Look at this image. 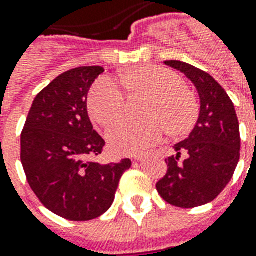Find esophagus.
I'll return each mask as SVG.
<instances>
[{
	"label": "esophagus",
	"instance_id": "obj_1",
	"mask_svg": "<svg viewBox=\"0 0 256 256\" xmlns=\"http://www.w3.org/2000/svg\"><path fill=\"white\" fill-rule=\"evenodd\" d=\"M141 159H142V155H136L134 156V160H141Z\"/></svg>",
	"mask_w": 256,
	"mask_h": 256
}]
</instances>
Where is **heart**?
Masks as SVG:
<instances>
[{"instance_id":"1","label":"heart","mask_w":256,"mask_h":256,"mask_svg":"<svg viewBox=\"0 0 256 256\" xmlns=\"http://www.w3.org/2000/svg\"><path fill=\"white\" fill-rule=\"evenodd\" d=\"M123 86L132 92L150 96L142 122L122 120L108 132L110 148L120 155L146 151L162 140L165 128L170 134L188 132L196 119V104L182 78L166 68L146 65L122 74ZM90 116L102 128L116 122L124 112L126 96L110 78H100L88 92Z\"/></svg>"}]
</instances>
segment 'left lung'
Here are the masks:
<instances>
[{"instance_id": "8db88e82", "label": "left lung", "mask_w": 256, "mask_h": 256, "mask_svg": "<svg viewBox=\"0 0 256 256\" xmlns=\"http://www.w3.org/2000/svg\"><path fill=\"white\" fill-rule=\"evenodd\" d=\"M196 87L200 116L188 138L173 146L168 172L156 183L159 196L178 208L214 201L232 180L240 159V126L228 92L209 73L180 60H165Z\"/></svg>"}]
</instances>
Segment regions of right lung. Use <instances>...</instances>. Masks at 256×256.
I'll return each mask as SVG.
<instances>
[{
  "instance_id": "add662e5",
  "label": "right lung",
  "mask_w": 256,
  "mask_h": 256,
  "mask_svg": "<svg viewBox=\"0 0 256 256\" xmlns=\"http://www.w3.org/2000/svg\"><path fill=\"white\" fill-rule=\"evenodd\" d=\"M101 66L62 73L37 94L20 134V160L41 204L64 219L86 222L105 214L115 200L130 159L101 165L90 158L105 141L92 128L87 94Z\"/></svg>"
}]
</instances>
